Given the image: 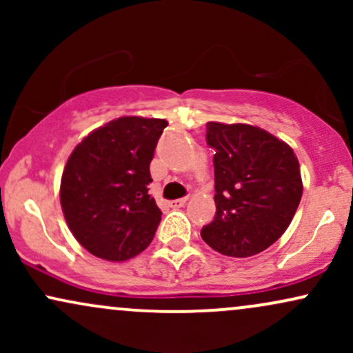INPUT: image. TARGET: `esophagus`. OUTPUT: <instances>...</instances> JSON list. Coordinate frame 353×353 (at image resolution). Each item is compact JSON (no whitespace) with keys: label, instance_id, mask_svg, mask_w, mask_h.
<instances>
[{"label":"esophagus","instance_id":"obj_1","mask_svg":"<svg viewBox=\"0 0 353 353\" xmlns=\"http://www.w3.org/2000/svg\"><path fill=\"white\" fill-rule=\"evenodd\" d=\"M188 202V197H181V199H176V201H171L169 204H171V208H182V205Z\"/></svg>","mask_w":353,"mask_h":353}]
</instances>
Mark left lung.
<instances>
[{"label":"left lung","instance_id":"8db88e82","mask_svg":"<svg viewBox=\"0 0 353 353\" xmlns=\"http://www.w3.org/2000/svg\"><path fill=\"white\" fill-rule=\"evenodd\" d=\"M214 154L216 216L201 236L230 257H250L289 228L302 197L299 161L290 145L249 124L208 123Z\"/></svg>","mask_w":353,"mask_h":353}]
</instances>
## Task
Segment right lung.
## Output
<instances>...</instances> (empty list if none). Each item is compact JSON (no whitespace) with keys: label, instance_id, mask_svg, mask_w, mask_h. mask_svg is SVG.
<instances>
[{"label":"right lung","instance_id":"right-lung-1","mask_svg":"<svg viewBox=\"0 0 353 353\" xmlns=\"http://www.w3.org/2000/svg\"><path fill=\"white\" fill-rule=\"evenodd\" d=\"M165 119L124 116L76 145L61 177L59 199L72 236L96 257L123 262L151 244L161 209L148 194Z\"/></svg>","mask_w":353,"mask_h":353}]
</instances>
